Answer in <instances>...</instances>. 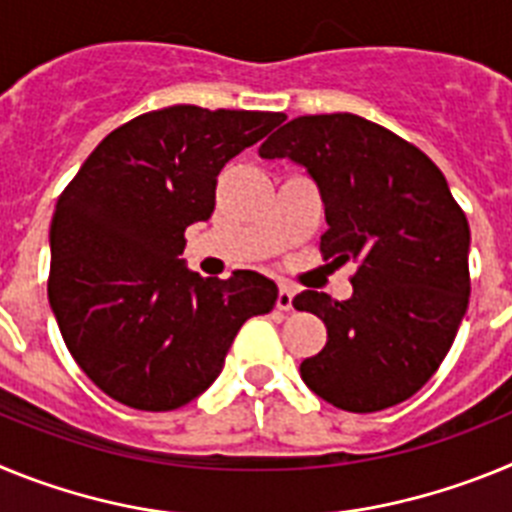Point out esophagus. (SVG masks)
<instances>
[{
  "label": "esophagus",
  "instance_id": "esophagus-1",
  "mask_svg": "<svg viewBox=\"0 0 512 512\" xmlns=\"http://www.w3.org/2000/svg\"><path fill=\"white\" fill-rule=\"evenodd\" d=\"M292 300H295V289L287 287V284H282L279 287V295H277V310H292Z\"/></svg>",
  "mask_w": 512,
  "mask_h": 512
}]
</instances>
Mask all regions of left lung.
<instances>
[{
  "label": "left lung",
  "instance_id": "8db88e82",
  "mask_svg": "<svg viewBox=\"0 0 512 512\" xmlns=\"http://www.w3.org/2000/svg\"><path fill=\"white\" fill-rule=\"evenodd\" d=\"M318 184L325 259L356 261L354 295L305 289L297 310L328 328L302 382L333 408L377 413L408 400L449 354L469 305V223L446 176L400 135L351 112L305 115L261 143Z\"/></svg>",
  "mask_w": 512,
  "mask_h": 512
}]
</instances>
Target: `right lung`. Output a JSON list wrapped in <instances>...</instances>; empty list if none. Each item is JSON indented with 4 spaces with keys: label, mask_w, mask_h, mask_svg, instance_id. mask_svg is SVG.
<instances>
[{
    "label": "right lung",
    "mask_w": 512,
    "mask_h": 512,
    "mask_svg": "<svg viewBox=\"0 0 512 512\" xmlns=\"http://www.w3.org/2000/svg\"><path fill=\"white\" fill-rule=\"evenodd\" d=\"M282 112L174 104L112 130L58 197L48 302L104 395L148 413L200 397L235 333L277 302L259 271L187 269L184 230L215 210L217 174Z\"/></svg>",
    "instance_id": "add662e5"
}]
</instances>
